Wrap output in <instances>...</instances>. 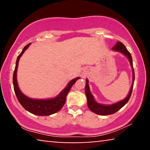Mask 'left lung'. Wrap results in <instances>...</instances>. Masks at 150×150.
I'll return each mask as SVG.
<instances>
[{
  "label": "left lung",
  "mask_w": 150,
  "mask_h": 150,
  "mask_svg": "<svg viewBox=\"0 0 150 150\" xmlns=\"http://www.w3.org/2000/svg\"><path fill=\"white\" fill-rule=\"evenodd\" d=\"M113 50L115 51H117V52H120L121 53H122L125 55H126L128 57L129 61H130V64L132 67V72H133V83L132 85V87L130 88V93H129L127 97L125 98V99L120 101L117 103L114 104V105H100V104H98L97 103H96L95 100H94V98L93 95H91V93L90 92L89 90V87H88V81L87 79V81H86V85H85V94L86 96H87V105H88V107L89 108L90 110L95 112V114H97V115H112V114L115 113L117 112L118 110H120L121 108H122L123 106L126 105V104L128 103V101L130 99L131 95H132V89H133V86H134V79H135V76H134V67H133V63H132V58L130 53L128 52V50L126 49V47H125L122 43L118 42H116V44L114 47L112 48Z\"/></svg>",
  "instance_id": "left-lung-1"
}]
</instances>
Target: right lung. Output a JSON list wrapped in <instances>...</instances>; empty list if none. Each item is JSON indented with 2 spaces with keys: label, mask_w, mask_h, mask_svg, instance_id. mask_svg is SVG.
Masks as SVG:
<instances>
[{
  "label": "right lung",
  "mask_w": 150,
  "mask_h": 150,
  "mask_svg": "<svg viewBox=\"0 0 150 150\" xmlns=\"http://www.w3.org/2000/svg\"><path fill=\"white\" fill-rule=\"evenodd\" d=\"M30 45V44L26 45L24 47L23 50L22 51L21 54L17 57L16 67H15V69L13 73V85L14 92L20 105L23 106L26 110L30 112L39 116H47L52 115V114L57 112L60 110L62 108L65 103L66 96L69 93L72 86L75 84L76 81L79 79V77L75 78L74 79L71 81L69 84L67 85V87L65 88V89H63L57 97L52 98V99L37 100L32 99V98L27 97L24 94H22V93L19 89L18 86L16 81V71L20 57L22 56V54H24V51L29 47Z\"/></svg>",
  "instance_id": "1"
}]
</instances>
